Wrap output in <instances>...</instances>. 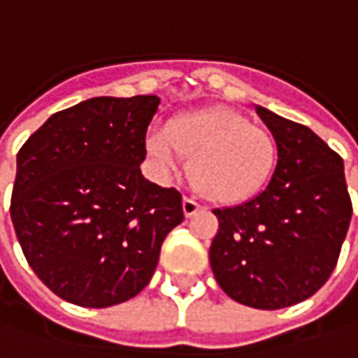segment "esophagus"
Masks as SVG:
<instances>
[{
	"mask_svg": "<svg viewBox=\"0 0 358 358\" xmlns=\"http://www.w3.org/2000/svg\"><path fill=\"white\" fill-rule=\"evenodd\" d=\"M182 210H184V216L192 217L200 210V203L196 202V200H192V198H184L182 200Z\"/></svg>",
	"mask_w": 358,
	"mask_h": 358,
	"instance_id": "34e87169",
	"label": "esophagus"
}]
</instances>
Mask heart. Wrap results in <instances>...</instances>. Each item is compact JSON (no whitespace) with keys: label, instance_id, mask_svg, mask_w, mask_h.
I'll list each match as a JSON object with an SVG mask.
<instances>
[{"label":"heart","instance_id":"b5f03b06","mask_svg":"<svg viewBox=\"0 0 358 358\" xmlns=\"http://www.w3.org/2000/svg\"><path fill=\"white\" fill-rule=\"evenodd\" d=\"M148 155L162 172L190 160L192 186L216 203L252 200L267 186L278 164L273 132L228 106L174 117L146 138Z\"/></svg>","mask_w":358,"mask_h":358}]
</instances>
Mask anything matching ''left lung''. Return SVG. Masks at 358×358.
I'll return each instance as SVG.
<instances>
[{
    "mask_svg": "<svg viewBox=\"0 0 358 358\" xmlns=\"http://www.w3.org/2000/svg\"><path fill=\"white\" fill-rule=\"evenodd\" d=\"M278 141V166L250 202L214 210L210 265L217 285L253 309L309 299L331 278L351 224L343 158L313 130L257 106Z\"/></svg>",
    "mask_w": 358,
    "mask_h": 358,
    "instance_id": "obj_1",
    "label": "left lung"
}]
</instances>
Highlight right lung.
<instances>
[{
  "label": "right lung",
  "mask_w": 358,
  "mask_h": 358,
  "mask_svg": "<svg viewBox=\"0 0 358 358\" xmlns=\"http://www.w3.org/2000/svg\"><path fill=\"white\" fill-rule=\"evenodd\" d=\"M160 99L94 96L59 110L17 152L11 222L35 275L61 299L118 305L152 279L182 196L142 178Z\"/></svg>",
  "instance_id": "1"
}]
</instances>
